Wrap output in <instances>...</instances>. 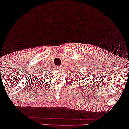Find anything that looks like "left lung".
I'll return each instance as SVG.
<instances>
[{"label": "left lung", "instance_id": "8db88e82", "mask_svg": "<svg viewBox=\"0 0 129 129\" xmlns=\"http://www.w3.org/2000/svg\"><path fill=\"white\" fill-rule=\"evenodd\" d=\"M79 76H80V75H79ZM83 77H84V76H83ZM82 79L83 78V75L82 76ZM79 79H80V77H79Z\"/></svg>", "mask_w": 129, "mask_h": 129}]
</instances>
